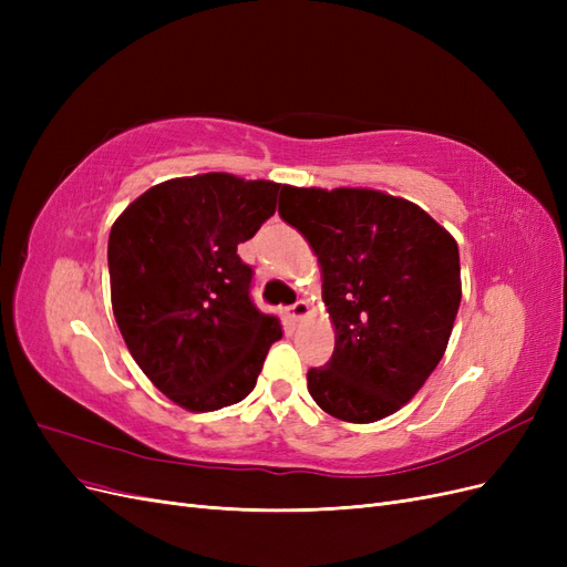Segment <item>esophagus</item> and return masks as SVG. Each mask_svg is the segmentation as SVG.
<instances>
[{
	"mask_svg": "<svg viewBox=\"0 0 567 567\" xmlns=\"http://www.w3.org/2000/svg\"><path fill=\"white\" fill-rule=\"evenodd\" d=\"M286 312H288L290 319H302V317H307V312H310V305H307L305 300H298V302L290 305Z\"/></svg>",
	"mask_w": 567,
	"mask_h": 567,
	"instance_id": "34e87169",
	"label": "esophagus"
}]
</instances>
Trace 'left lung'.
I'll use <instances>...</instances> for the list:
<instances>
[{"mask_svg":"<svg viewBox=\"0 0 567 567\" xmlns=\"http://www.w3.org/2000/svg\"><path fill=\"white\" fill-rule=\"evenodd\" d=\"M279 215L315 248L336 350L307 371L312 400L373 423L406 404L447 350L461 302L456 241L404 198L284 186Z\"/></svg>","mask_w":567,"mask_h":567,"instance_id":"left-lung-1","label":"left lung"}]
</instances>
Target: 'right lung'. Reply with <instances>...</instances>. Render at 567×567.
Segmentation results:
<instances>
[{
  "label": "right lung",
  "instance_id": "1",
  "mask_svg": "<svg viewBox=\"0 0 567 567\" xmlns=\"http://www.w3.org/2000/svg\"><path fill=\"white\" fill-rule=\"evenodd\" d=\"M281 184L225 173L151 186L109 236L111 302L134 362L169 400L215 411L248 398L284 331L250 298L238 257Z\"/></svg>",
  "mask_w": 567,
  "mask_h": 567
}]
</instances>
